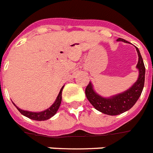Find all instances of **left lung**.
<instances>
[{"label": "left lung", "instance_id": "8db88e82", "mask_svg": "<svg viewBox=\"0 0 153 153\" xmlns=\"http://www.w3.org/2000/svg\"><path fill=\"white\" fill-rule=\"evenodd\" d=\"M117 41L127 44L129 43L122 38L117 39ZM135 48L138 55V62L136 65V68L138 70V77L135 83L129 89L113 96L105 98L98 94L94 91L91 82L87 86L85 90L87 98L91 102V104L101 113L109 116L121 114L132 108L141 96L145 84L146 68L139 50L137 47H135Z\"/></svg>", "mask_w": 153, "mask_h": 153}]
</instances>
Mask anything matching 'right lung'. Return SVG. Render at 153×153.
<instances>
[{
    "label": "right lung",
    "instance_id": "obj_1",
    "mask_svg": "<svg viewBox=\"0 0 153 153\" xmlns=\"http://www.w3.org/2000/svg\"><path fill=\"white\" fill-rule=\"evenodd\" d=\"M64 86L61 88V90L59 91V94H58V96H57L56 100L55 101V102H54L48 108H47V109H45V110L44 111H41V112H30V111L23 110V109H21V108H19L18 106H16L14 102H12V103H13L14 105L16 107V108H17L18 110L21 113V114H22L23 116H25V117H28V118H30V119L31 120H47L51 118L54 115L56 114L57 111L59 110V106H60V105H61L62 91Z\"/></svg>",
    "mask_w": 153,
    "mask_h": 153
}]
</instances>
